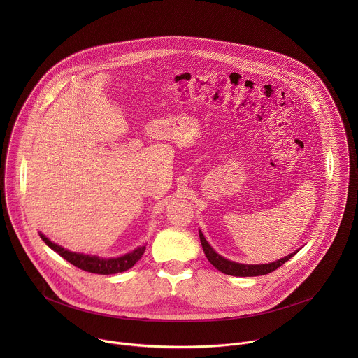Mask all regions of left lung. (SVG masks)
I'll use <instances>...</instances> for the list:
<instances>
[{
  "label": "left lung",
  "instance_id": "left-lung-1",
  "mask_svg": "<svg viewBox=\"0 0 358 358\" xmlns=\"http://www.w3.org/2000/svg\"><path fill=\"white\" fill-rule=\"evenodd\" d=\"M200 240H201V245L204 250L206 259L210 262V264H213L219 271L229 274V275H237V277H255V275H264L268 274L274 270H277L280 266H282L287 260H289L292 256L296 252L291 254V255L285 256L277 262L268 263V264H241V263H236V262H230L224 257L216 254L210 245L206 243V240L203 236V233L200 231Z\"/></svg>",
  "mask_w": 358,
  "mask_h": 358
}]
</instances>
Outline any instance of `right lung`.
<instances>
[{
	"label": "right lung",
	"instance_id": "add662e5",
	"mask_svg": "<svg viewBox=\"0 0 358 358\" xmlns=\"http://www.w3.org/2000/svg\"><path fill=\"white\" fill-rule=\"evenodd\" d=\"M43 241L52 248L55 252H57L63 259L70 262L73 266L85 270L88 273H95V274H115V273H122L128 268H131L141 257L145 254L146 247H139L138 250L132 251L131 254L114 257V259H101L98 256L83 255V254H76L70 252L57 244L50 241L45 236L40 234Z\"/></svg>",
	"mask_w": 358,
	"mask_h": 358
}]
</instances>
